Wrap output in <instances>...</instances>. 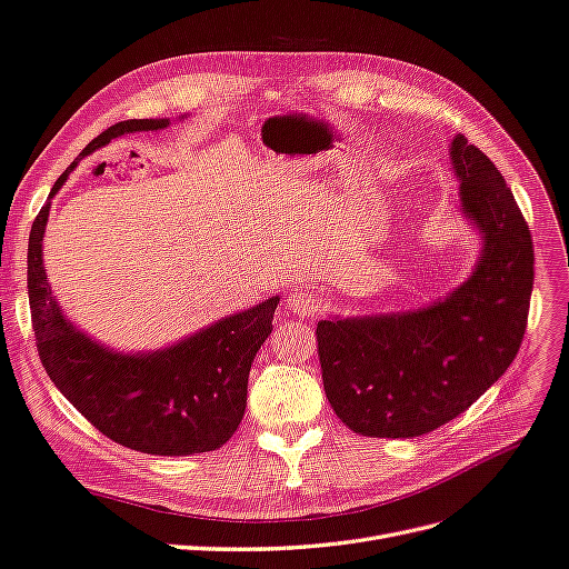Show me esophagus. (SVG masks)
Listing matches in <instances>:
<instances>
[{"label":"esophagus","instance_id":"obj_1","mask_svg":"<svg viewBox=\"0 0 569 569\" xmlns=\"http://www.w3.org/2000/svg\"><path fill=\"white\" fill-rule=\"evenodd\" d=\"M286 307L298 317H312L317 312L319 300H317V296L310 293V290H296V293L288 296Z\"/></svg>","mask_w":569,"mask_h":569}]
</instances>
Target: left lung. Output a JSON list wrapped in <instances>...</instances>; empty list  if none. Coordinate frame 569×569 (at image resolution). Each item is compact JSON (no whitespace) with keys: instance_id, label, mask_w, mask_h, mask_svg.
Returning <instances> with one entry per match:
<instances>
[{"instance_id":"8db88e82","label":"left lung","mask_w":569,"mask_h":569,"mask_svg":"<svg viewBox=\"0 0 569 569\" xmlns=\"http://www.w3.org/2000/svg\"><path fill=\"white\" fill-rule=\"evenodd\" d=\"M450 161L462 212L481 233L472 276L425 310L321 319L323 391L348 429L412 438L462 415L517 357L527 331L533 246L493 161L456 136Z\"/></svg>"}]
</instances>
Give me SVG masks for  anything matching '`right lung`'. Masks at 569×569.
<instances>
[{"instance_id": "right-lung-1", "label": "right lung", "mask_w": 569, "mask_h": 569, "mask_svg": "<svg viewBox=\"0 0 569 569\" xmlns=\"http://www.w3.org/2000/svg\"><path fill=\"white\" fill-rule=\"evenodd\" d=\"M169 119H131L107 128L86 157L113 138L159 131ZM59 176L54 194L69 171ZM50 202L32 221L28 242V300L36 346L47 377L73 408L113 443L148 456H194L221 448L236 433L248 405V377L257 350L271 333L279 298L226 317L171 348L123 355L80 333L47 283L42 236Z\"/></svg>"}]
</instances>
